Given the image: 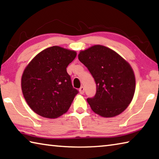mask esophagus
<instances>
[{"label":"esophagus","instance_id":"obj_1","mask_svg":"<svg viewBox=\"0 0 159 159\" xmlns=\"http://www.w3.org/2000/svg\"><path fill=\"white\" fill-rule=\"evenodd\" d=\"M84 92H85V88H84V87L81 86V87L79 88V93L80 94H83V93H84Z\"/></svg>","mask_w":159,"mask_h":159}]
</instances>
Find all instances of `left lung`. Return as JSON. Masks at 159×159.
I'll list each match as a JSON object with an SVG mask.
<instances>
[{
    "instance_id": "obj_1",
    "label": "left lung",
    "mask_w": 159,
    "mask_h": 159,
    "mask_svg": "<svg viewBox=\"0 0 159 159\" xmlns=\"http://www.w3.org/2000/svg\"><path fill=\"white\" fill-rule=\"evenodd\" d=\"M95 80L97 91L87 101L95 114L111 118L127 108L135 90L134 71L127 61L110 48L95 45L79 54Z\"/></svg>"
}]
</instances>
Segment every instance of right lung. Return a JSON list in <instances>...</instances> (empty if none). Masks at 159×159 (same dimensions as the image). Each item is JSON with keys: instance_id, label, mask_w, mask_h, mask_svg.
Returning a JSON list of instances; mask_svg holds the SVG:
<instances>
[{"instance_id": "right-lung-1", "label": "right lung", "mask_w": 159, "mask_h": 159, "mask_svg": "<svg viewBox=\"0 0 159 159\" xmlns=\"http://www.w3.org/2000/svg\"><path fill=\"white\" fill-rule=\"evenodd\" d=\"M76 57V51L52 46L39 52L26 66L21 76V90L36 114L55 118L68 111L79 93L66 71Z\"/></svg>"}]
</instances>
